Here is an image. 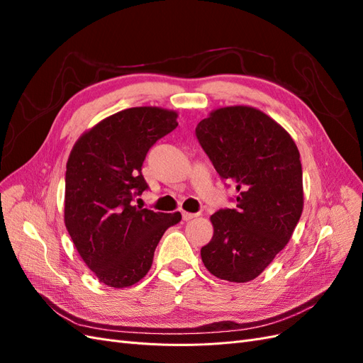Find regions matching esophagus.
Here are the masks:
<instances>
[{"label":"esophagus","instance_id":"1","mask_svg":"<svg viewBox=\"0 0 363 363\" xmlns=\"http://www.w3.org/2000/svg\"><path fill=\"white\" fill-rule=\"evenodd\" d=\"M182 216H183V221H191V219H194V218L199 216V213H189V212H183V213H182Z\"/></svg>","mask_w":363,"mask_h":363}]
</instances>
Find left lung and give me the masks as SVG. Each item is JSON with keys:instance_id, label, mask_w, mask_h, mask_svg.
<instances>
[{"instance_id": "1", "label": "left lung", "mask_w": 363, "mask_h": 363, "mask_svg": "<svg viewBox=\"0 0 363 363\" xmlns=\"http://www.w3.org/2000/svg\"><path fill=\"white\" fill-rule=\"evenodd\" d=\"M196 139L219 177L236 186V207L211 216L213 238L201 248L215 277L255 280L286 247L303 212V169L294 139L250 106L216 108Z\"/></svg>"}]
</instances>
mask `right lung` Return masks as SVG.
Segmentation results:
<instances>
[{"instance_id":"add662e5","label":"right lung","mask_w":363,"mask_h":363,"mask_svg":"<svg viewBox=\"0 0 363 363\" xmlns=\"http://www.w3.org/2000/svg\"><path fill=\"white\" fill-rule=\"evenodd\" d=\"M179 125L177 112L131 107L100 121L71 151L65 175V225L101 283L127 288L147 276L163 233L180 212L135 206L148 184L142 163L148 150Z\"/></svg>"}]
</instances>
